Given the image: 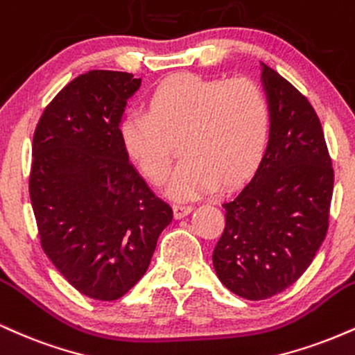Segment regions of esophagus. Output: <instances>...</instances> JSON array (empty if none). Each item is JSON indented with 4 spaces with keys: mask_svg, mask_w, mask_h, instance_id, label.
<instances>
[{
    "mask_svg": "<svg viewBox=\"0 0 355 355\" xmlns=\"http://www.w3.org/2000/svg\"><path fill=\"white\" fill-rule=\"evenodd\" d=\"M193 209H194V206H191V204H176V206H174V216H176L178 219H181V218H184V216L189 214Z\"/></svg>",
    "mask_w": 355,
    "mask_h": 355,
    "instance_id": "obj_1",
    "label": "esophagus"
}]
</instances>
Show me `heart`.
Segmentation results:
<instances>
[{"label":"heart","instance_id":"heart-1","mask_svg":"<svg viewBox=\"0 0 355 355\" xmlns=\"http://www.w3.org/2000/svg\"><path fill=\"white\" fill-rule=\"evenodd\" d=\"M272 110L252 79L178 76L149 96L148 111L132 110L121 126L126 151L156 184L168 179L181 141L186 159L169 191L194 198L216 182L251 174L268 149Z\"/></svg>","mask_w":355,"mask_h":355}]
</instances>
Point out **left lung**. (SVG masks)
<instances>
[{
    "mask_svg": "<svg viewBox=\"0 0 355 355\" xmlns=\"http://www.w3.org/2000/svg\"><path fill=\"white\" fill-rule=\"evenodd\" d=\"M272 110L268 149L243 191L223 204L212 264L231 293L272 297L309 268L329 227L334 169L319 116L301 91L262 62Z\"/></svg>",
    "mask_w": 355,
    "mask_h": 355,
    "instance_id": "obj_1",
    "label": "left lung"
}]
</instances>
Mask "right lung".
<instances>
[{
	"instance_id": "1",
	"label": "right lung",
	"mask_w": 355,
	"mask_h": 355,
	"mask_svg": "<svg viewBox=\"0 0 355 355\" xmlns=\"http://www.w3.org/2000/svg\"><path fill=\"white\" fill-rule=\"evenodd\" d=\"M141 79L87 71L44 107L33 137L29 198L41 248L74 289L123 297L144 276L173 209L129 162L121 118Z\"/></svg>"
}]
</instances>
